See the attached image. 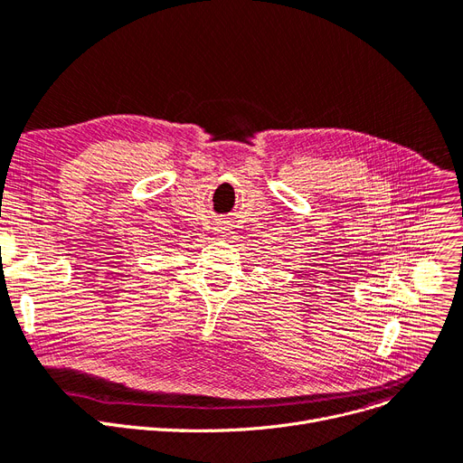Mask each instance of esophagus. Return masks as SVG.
Returning <instances> with one entry per match:
<instances>
[{
  "label": "esophagus",
  "instance_id": "esophagus-1",
  "mask_svg": "<svg viewBox=\"0 0 463 463\" xmlns=\"http://www.w3.org/2000/svg\"><path fill=\"white\" fill-rule=\"evenodd\" d=\"M217 234H219V236H229V234H231V229H229V227H219V229H217Z\"/></svg>",
  "mask_w": 463,
  "mask_h": 463
}]
</instances>
